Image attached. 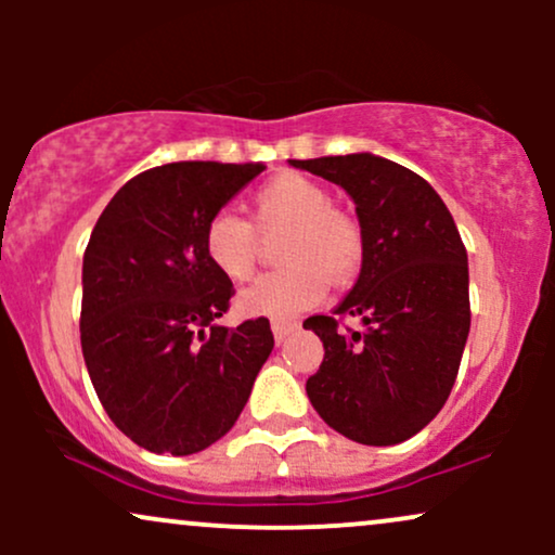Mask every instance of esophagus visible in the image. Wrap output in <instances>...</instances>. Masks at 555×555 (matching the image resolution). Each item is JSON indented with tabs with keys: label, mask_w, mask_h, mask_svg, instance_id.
I'll list each match as a JSON object with an SVG mask.
<instances>
[{
	"label": "esophagus",
	"mask_w": 555,
	"mask_h": 555,
	"mask_svg": "<svg viewBox=\"0 0 555 555\" xmlns=\"http://www.w3.org/2000/svg\"><path fill=\"white\" fill-rule=\"evenodd\" d=\"M299 328L297 321H273L271 323V331H273V339H276V344H282L286 336L295 334V331Z\"/></svg>",
	"instance_id": "34e87169"
}]
</instances>
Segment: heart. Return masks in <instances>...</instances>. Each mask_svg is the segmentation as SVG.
<instances>
[{"label": "heart", "mask_w": 555, "mask_h": 555, "mask_svg": "<svg viewBox=\"0 0 555 555\" xmlns=\"http://www.w3.org/2000/svg\"><path fill=\"white\" fill-rule=\"evenodd\" d=\"M286 227L284 269L266 273L240 292L237 308L250 318H289L321 302L328 282H349L365 258V237L352 216L336 211L331 193L302 175H279L253 195V224L234 211H219L203 232V250L221 276L240 284L253 276L258 234Z\"/></svg>", "instance_id": "obj_1"}]
</instances>
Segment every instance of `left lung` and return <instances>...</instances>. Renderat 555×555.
<instances>
[{
	"instance_id": "obj_1",
	"label": "left lung",
	"mask_w": 555,
	"mask_h": 555,
	"mask_svg": "<svg viewBox=\"0 0 555 555\" xmlns=\"http://www.w3.org/2000/svg\"><path fill=\"white\" fill-rule=\"evenodd\" d=\"M292 167L339 184L365 237L358 284L334 315L302 323L321 336V367L305 391L336 433L393 446L441 412L469 334V269L460 229L423 177L375 154L323 156ZM365 332H341L336 317Z\"/></svg>"
}]
</instances>
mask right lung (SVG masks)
I'll return each instance as SVG.
<instances>
[{"mask_svg":"<svg viewBox=\"0 0 555 555\" xmlns=\"http://www.w3.org/2000/svg\"><path fill=\"white\" fill-rule=\"evenodd\" d=\"M263 164L177 162L132 177L82 256L80 344L112 423L188 456L232 430L273 349L269 318L219 326L232 282L203 250L208 219Z\"/></svg>","mask_w":555,"mask_h":555,"instance_id":"obj_1","label":"right lung"}]
</instances>
